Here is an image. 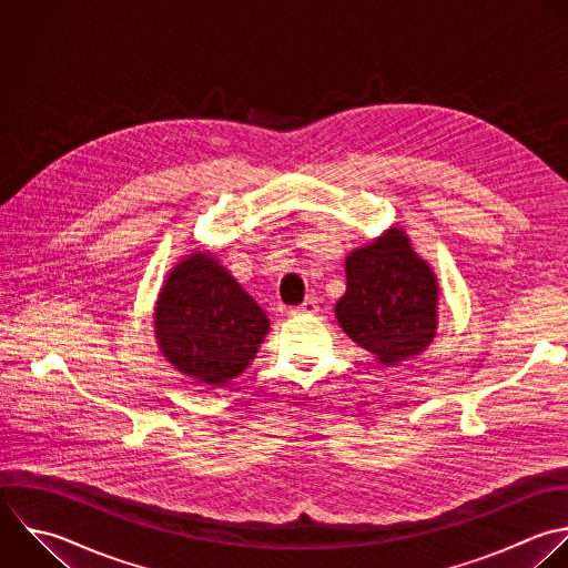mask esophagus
Instances as JSON below:
<instances>
[{
    "mask_svg": "<svg viewBox=\"0 0 568 568\" xmlns=\"http://www.w3.org/2000/svg\"><path fill=\"white\" fill-rule=\"evenodd\" d=\"M317 311H320L317 300H304L300 306H293L288 313H291L293 317H297V315H315Z\"/></svg>",
    "mask_w": 568,
    "mask_h": 568,
    "instance_id": "34e87169",
    "label": "esophagus"
}]
</instances>
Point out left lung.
<instances>
[{"instance_id":"obj_1","label":"left lung","mask_w":568,"mask_h":568,"mask_svg":"<svg viewBox=\"0 0 568 568\" xmlns=\"http://www.w3.org/2000/svg\"><path fill=\"white\" fill-rule=\"evenodd\" d=\"M437 277L402 229H388L346 257L342 331L384 366L419 355L437 331Z\"/></svg>"}]
</instances>
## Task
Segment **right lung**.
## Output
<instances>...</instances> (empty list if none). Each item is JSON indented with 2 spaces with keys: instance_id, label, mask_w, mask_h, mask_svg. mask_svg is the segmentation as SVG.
<instances>
[{
  "instance_id": "right-lung-1",
  "label": "right lung",
  "mask_w": 568,
  "mask_h": 568,
  "mask_svg": "<svg viewBox=\"0 0 568 568\" xmlns=\"http://www.w3.org/2000/svg\"><path fill=\"white\" fill-rule=\"evenodd\" d=\"M266 333V313L211 253L195 251L169 273L155 337L162 355L197 384H229L253 362Z\"/></svg>"
}]
</instances>
